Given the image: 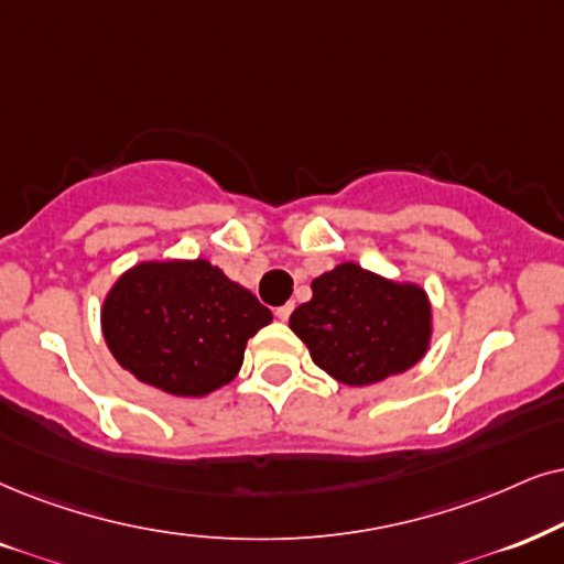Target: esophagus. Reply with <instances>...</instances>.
<instances>
[{
	"mask_svg": "<svg viewBox=\"0 0 564 564\" xmlns=\"http://www.w3.org/2000/svg\"><path fill=\"white\" fill-rule=\"evenodd\" d=\"M291 312H294V302H286V304H281L275 310V317L278 319H283V323H286V319L291 317Z\"/></svg>",
	"mask_w": 564,
	"mask_h": 564,
	"instance_id": "1",
	"label": "esophagus"
}]
</instances>
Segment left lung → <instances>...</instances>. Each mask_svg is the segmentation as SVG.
Returning a JSON list of instances; mask_svg holds the SVG:
<instances>
[{
	"mask_svg": "<svg viewBox=\"0 0 564 564\" xmlns=\"http://www.w3.org/2000/svg\"><path fill=\"white\" fill-rule=\"evenodd\" d=\"M291 330L319 369L344 384H372L405 372L430 344V302L422 289L393 283L344 262L312 281Z\"/></svg>",
	"mask_w": 564,
	"mask_h": 564,
	"instance_id": "8db88e82",
	"label": "left lung"
}]
</instances>
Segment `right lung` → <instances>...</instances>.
<instances>
[{"instance_id":"obj_1","label":"right lung","mask_w":564,"mask_h":564,"mask_svg":"<svg viewBox=\"0 0 564 564\" xmlns=\"http://www.w3.org/2000/svg\"><path fill=\"white\" fill-rule=\"evenodd\" d=\"M273 315L205 260L142 262L104 304L113 359L171 395H208L237 377L245 346Z\"/></svg>"}]
</instances>
